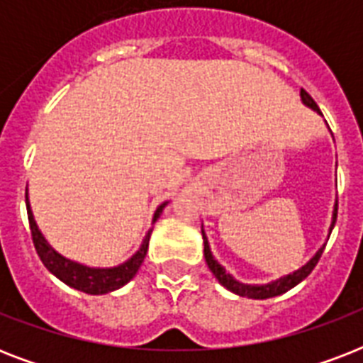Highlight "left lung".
<instances>
[{
    "mask_svg": "<svg viewBox=\"0 0 363 363\" xmlns=\"http://www.w3.org/2000/svg\"><path fill=\"white\" fill-rule=\"evenodd\" d=\"M299 94H301V99H303V104L307 105V107H311V109L316 111V113H320L318 105L315 104V99L311 98L309 94L305 92V90H301ZM335 220H337V203H335V207H333V218H332V226H330V233H332L333 226H335ZM201 235H203L205 262H207V265H209V269L213 271V275H215L222 286L228 288L230 292L238 294V296H241V298H250V299L275 298V296H281V294L288 292L290 288H294L296 284H299V282L303 281L305 277L309 275L311 271L315 269V265L318 264V259H320L322 252H324V247H322L320 250H318V252H316L315 256H313V258H311L309 262L303 265V267H301V269L294 271L292 275L281 277V279H277V281H273V282H267V284H242V282L235 281V279H233V277L230 275V273H228V271L224 269V267H222V265L218 264L215 258H213L209 241H207V238H205L203 230H201Z\"/></svg>",
    "mask_w": 363,
    "mask_h": 363,
    "instance_id": "obj_1",
    "label": "left lung"
}]
</instances>
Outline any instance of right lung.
Masks as SVG:
<instances>
[{
  "mask_svg": "<svg viewBox=\"0 0 363 363\" xmlns=\"http://www.w3.org/2000/svg\"><path fill=\"white\" fill-rule=\"evenodd\" d=\"M165 205H167V201L160 205L158 209H156L152 222L158 220L160 213L164 211ZM26 207H28V220H30L31 239H33V245H35V250L37 254H39V258H41L45 267H47L54 277H58L60 281L65 282L67 286L75 288V290H81V292L84 294H92V296L115 292V290L124 286L125 282H130L131 279L135 277V273L139 271V267H141L143 259L147 256L148 239H150L152 230L145 235L141 248H139L128 262L116 265V267H88V265L77 264L73 259H67L65 256L56 252V250L48 245L47 239L43 238V233L39 232V228H37L35 220H33V213H31L30 201H28V192H26Z\"/></svg>",
  "mask_w": 363,
  "mask_h": 363,
  "instance_id": "right-lung-1",
  "label": "right lung"
}]
</instances>
